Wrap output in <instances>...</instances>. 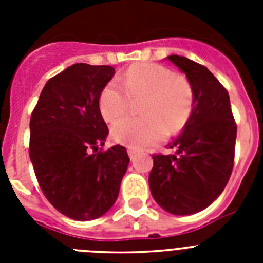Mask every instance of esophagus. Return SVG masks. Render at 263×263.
I'll use <instances>...</instances> for the list:
<instances>
[{"label": "esophagus", "instance_id": "esophagus-1", "mask_svg": "<svg viewBox=\"0 0 263 263\" xmlns=\"http://www.w3.org/2000/svg\"><path fill=\"white\" fill-rule=\"evenodd\" d=\"M127 154H129L130 159L133 160L134 158L138 155V150H136V148H133V147H129V148H127Z\"/></svg>", "mask_w": 263, "mask_h": 263}]
</instances>
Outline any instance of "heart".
Here are the masks:
<instances>
[{
	"mask_svg": "<svg viewBox=\"0 0 263 263\" xmlns=\"http://www.w3.org/2000/svg\"><path fill=\"white\" fill-rule=\"evenodd\" d=\"M132 99H143L139 105L142 117L115 122L111 137L116 142L136 148L153 145L164 134L179 133L191 118L195 105L190 81L155 63L130 67L120 81H109L100 93V111L109 122L116 121L126 113Z\"/></svg>",
	"mask_w": 263,
	"mask_h": 263,
	"instance_id": "obj_1",
	"label": "heart"
}]
</instances>
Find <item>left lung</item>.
I'll use <instances>...</instances> for the list:
<instances>
[{
  "label": "left lung",
  "mask_w": 263,
  "mask_h": 263,
  "mask_svg": "<svg viewBox=\"0 0 263 263\" xmlns=\"http://www.w3.org/2000/svg\"><path fill=\"white\" fill-rule=\"evenodd\" d=\"M167 59L190 81L195 105L180 136L170 145L175 154L153 155L148 184L166 212L194 215L211 205L231 178L237 126L229 95L210 69L179 55Z\"/></svg>",
  "instance_id": "left-lung-1"
}]
</instances>
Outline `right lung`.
Returning a JSON list of instances; mask_svg holds the SVG:
<instances>
[{"instance_id": "add662e5", "label": "right lung", "mask_w": 263, "mask_h": 263, "mask_svg": "<svg viewBox=\"0 0 263 263\" xmlns=\"http://www.w3.org/2000/svg\"><path fill=\"white\" fill-rule=\"evenodd\" d=\"M113 75L110 66L68 67L46 83L30 120V159L41 190L78 221L110 210L130 162L124 146L96 153L109 134L100 93Z\"/></svg>"}]
</instances>
